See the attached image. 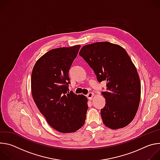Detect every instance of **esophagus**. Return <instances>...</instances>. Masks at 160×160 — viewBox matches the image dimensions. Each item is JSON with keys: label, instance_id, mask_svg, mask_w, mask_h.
<instances>
[{"label": "esophagus", "instance_id": "esophagus-1", "mask_svg": "<svg viewBox=\"0 0 160 160\" xmlns=\"http://www.w3.org/2000/svg\"><path fill=\"white\" fill-rule=\"evenodd\" d=\"M93 96H94V93H93V92H89V93L87 95V98H88V99H90V100L92 99V98Z\"/></svg>", "mask_w": 160, "mask_h": 160}]
</instances>
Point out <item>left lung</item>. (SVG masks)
Masks as SVG:
<instances>
[{
    "label": "left lung",
    "instance_id": "8db88e82",
    "mask_svg": "<svg viewBox=\"0 0 160 160\" xmlns=\"http://www.w3.org/2000/svg\"><path fill=\"white\" fill-rule=\"evenodd\" d=\"M79 55L92 68L99 82H107L101 115L111 129L128 125L134 118L141 99V83L136 68L126 51L108 42L84 45Z\"/></svg>",
    "mask_w": 160,
    "mask_h": 160
}]
</instances>
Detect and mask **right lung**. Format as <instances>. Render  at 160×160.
I'll return each mask as SVG.
<instances>
[{"label": "right lung", "mask_w": 160, "mask_h": 160, "mask_svg": "<svg viewBox=\"0 0 160 160\" xmlns=\"http://www.w3.org/2000/svg\"><path fill=\"white\" fill-rule=\"evenodd\" d=\"M80 45L52 49L40 58L31 77L32 93L48 123L61 133H72L85 123L87 99L69 92L68 72Z\"/></svg>", "instance_id": "add662e5"}]
</instances>
